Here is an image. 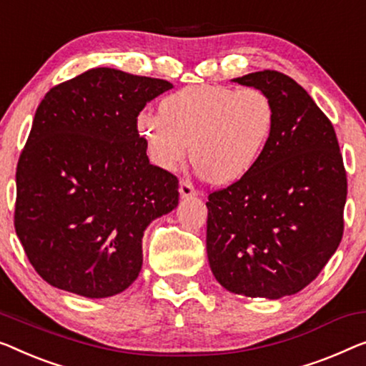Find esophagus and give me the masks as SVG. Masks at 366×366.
<instances>
[{
	"label": "esophagus",
	"instance_id": "34e87169",
	"mask_svg": "<svg viewBox=\"0 0 366 366\" xmlns=\"http://www.w3.org/2000/svg\"><path fill=\"white\" fill-rule=\"evenodd\" d=\"M179 192H181L182 199H189V197H194V195H197V189L194 187V184L190 182L189 179H182L181 185H179Z\"/></svg>",
	"mask_w": 366,
	"mask_h": 366
}]
</instances>
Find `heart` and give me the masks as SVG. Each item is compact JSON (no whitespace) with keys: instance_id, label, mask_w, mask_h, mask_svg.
I'll list each match as a JSON object with an SVG mask.
<instances>
[{"instance_id":"1","label":"heart","mask_w":366,"mask_h":366,"mask_svg":"<svg viewBox=\"0 0 366 366\" xmlns=\"http://www.w3.org/2000/svg\"><path fill=\"white\" fill-rule=\"evenodd\" d=\"M276 110L263 90L220 85L187 86L161 102L159 114L139 117L156 164L174 169L185 157L205 181L225 185L243 179L268 146Z\"/></svg>"}]
</instances>
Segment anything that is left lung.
Wrapping results in <instances>:
<instances>
[{
    "label": "left lung",
    "instance_id": "8db88e82",
    "mask_svg": "<svg viewBox=\"0 0 366 366\" xmlns=\"http://www.w3.org/2000/svg\"><path fill=\"white\" fill-rule=\"evenodd\" d=\"M271 98L276 122L252 172L209 194L207 256L230 292L280 299L310 285L343 235L347 172L330 119L276 70L233 79Z\"/></svg>",
    "mask_w": 366,
    "mask_h": 366
}]
</instances>
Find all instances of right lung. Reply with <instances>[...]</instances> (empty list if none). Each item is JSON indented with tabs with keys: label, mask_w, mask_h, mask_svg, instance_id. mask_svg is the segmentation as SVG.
<instances>
[{
	"label": "right lung",
	"mask_w": 366,
	"mask_h": 366,
	"mask_svg": "<svg viewBox=\"0 0 366 366\" xmlns=\"http://www.w3.org/2000/svg\"><path fill=\"white\" fill-rule=\"evenodd\" d=\"M171 89L98 67L56 85L37 107L16 169L14 228L51 286L100 299L138 277L144 230L179 204L177 177L149 164L138 114Z\"/></svg>",
	"instance_id": "1"
}]
</instances>
